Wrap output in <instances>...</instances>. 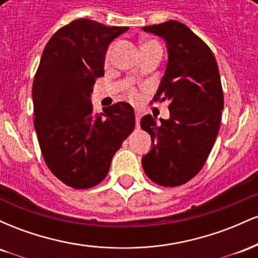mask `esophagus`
<instances>
[{
  "instance_id": "34e87169",
  "label": "esophagus",
  "mask_w": 258,
  "mask_h": 258,
  "mask_svg": "<svg viewBox=\"0 0 258 258\" xmlns=\"http://www.w3.org/2000/svg\"><path fill=\"white\" fill-rule=\"evenodd\" d=\"M141 112L139 111H136V126H139V122H141Z\"/></svg>"
}]
</instances>
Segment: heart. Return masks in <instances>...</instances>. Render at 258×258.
Masks as SVG:
<instances>
[{
  "label": "heart",
  "mask_w": 258,
  "mask_h": 258,
  "mask_svg": "<svg viewBox=\"0 0 258 258\" xmlns=\"http://www.w3.org/2000/svg\"><path fill=\"white\" fill-rule=\"evenodd\" d=\"M148 43H154V42H146L144 44H148ZM111 51H112V47H110V48L106 51V54H105V60L109 61L110 60V57H111ZM128 97L131 98L132 100H138L139 99V94L138 92L135 90V88H130L128 90Z\"/></svg>",
  "instance_id": "obj_1"
}]
</instances>
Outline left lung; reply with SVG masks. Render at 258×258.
<instances>
[{
  "instance_id": "left-lung-1",
  "label": "left lung",
  "mask_w": 258,
  "mask_h": 258,
  "mask_svg": "<svg viewBox=\"0 0 258 258\" xmlns=\"http://www.w3.org/2000/svg\"><path fill=\"white\" fill-rule=\"evenodd\" d=\"M142 29L166 42V70L153 100L170 102V119L142 117L153 146L142 166L156 184L178 186L199 173L215 144L223 110L220 72L210 47L182 23Z\"/></svg>"
}]
</instances>
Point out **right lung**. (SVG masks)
<instances>
[{
	"instance_id": "add662e5",
	"label": "right lung",
	"mask_w": 258,
	"mask_h": 258,
	"mask_svg": "<svg viewBox=\"0 0 258 258\" xmlns=\"http://www.w3.org/2000/svg\"><path fill=\"white\" fill-rule=\"evenodd\" d=\"M128 30L76 19L49 38L32 84L34 126L51 172L64 184L87 189L105 178L114 154L135 128V110L119 102L94 114L91 93L104 76L114 38Z\"/></svg>"
}]
</instances>
